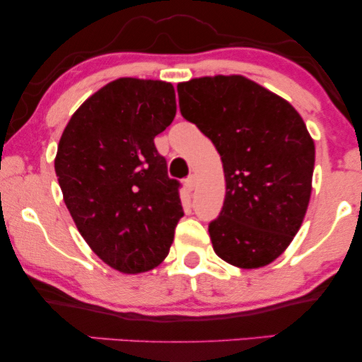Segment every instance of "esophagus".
Here are the masks:
<instances>
[{
  "label": "esophagus",
  "mask_w": 362,
  "mask_h": 362,
  "mask_svg": "<svg viewBox=\"0 0 362 362\" xmlns=\"http://www.w3.org/2000/svg\"><path fill=\"white\" fill-rule=\"evenodd\" d=\"M185 185H186L187 189L192 191L196 187V177L194 176H187L186 181H185Z\"/></svg>",
  "instance_id": "esophagus-1"
}]
</instances>
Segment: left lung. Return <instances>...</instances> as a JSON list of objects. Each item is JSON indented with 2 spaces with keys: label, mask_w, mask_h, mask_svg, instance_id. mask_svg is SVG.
<instances>
[{
  "label": "left lung",
  "mask_w": 362,
  "mask_h": 362,
  "mask_svg": "<svg viewBox=\"0 0 362 362\" xmlns=\"http://www.w3.org/2000/svg\"><path fill=\"white\" fill-rule=\"evenodd\" d=\"M181 115L221 155L226 199L209 224L214 252L239 269H260L284 254L305 219L315 141L285 98L244 76L177 83Z\"/></svg>",
  "instance_id": "left-lung-1"
}]
</instances>
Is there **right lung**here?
<instances>
[{"label":"right lung","mask_w":362,"mask_h":362,"mask_svg":"<svg viewBox=\"0 0 362 362\" xmlns=\"http://www.w3.org/2000/svg\"><path fill=\"white\" fill-rule=\"evenodd\" d=\"M175 115L170 82L122 77L88 97L59 140L64 202L88 247L122 274L160 265L185 214L155 146Z\"/></svg>","instance_id":"right-lung-1"}]
</instances>
